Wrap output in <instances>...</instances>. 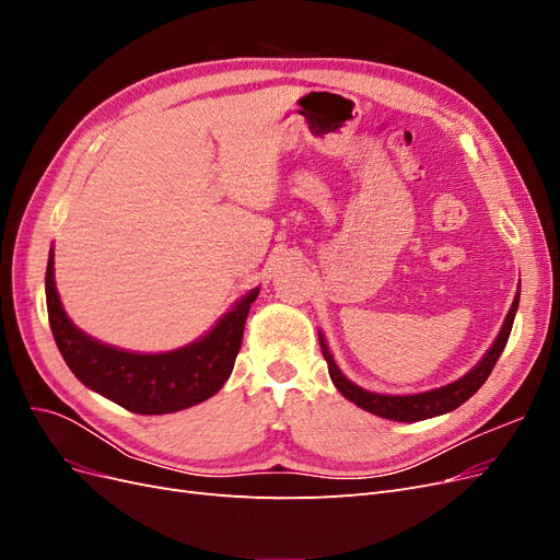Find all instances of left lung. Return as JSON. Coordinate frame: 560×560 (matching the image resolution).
<instances>
[{
    "instance_id": "left-lung-1",
    "label": "left lung",
    "mask_w": 560,
    "mask_h": 560,
    "mask_svg": "<svg viewBox=\"0 0 560 560\" xmlns=\"http://www.w3.org/2000/svg\"><path fill=\"white\" fill-rule=\"evenodd\" d=\"M516 308H518V294L512 303L510 313H506L502 331L498 334L493 348L486 352V358L477 366H474L467 376H463L460 381H455L446 387H436V389H430V393H422V395L389 397V395L366 393V389L350 383L341 374V371H338V366L331 358V352L325 343V338H322V336H319V348H322V354H325V360H327L329 376H331L334 385L338 387V393H341L346 399L354 401L360 406V409L374 413V416H381V418L399 420V422H418V420L434 418V416H442V413H448V411L457 409V406L465 404L486 383V378L490 376V371H493V366L498 364V358L506 346V338H510V334H512Z\"/></svg>"
}]
</instances>
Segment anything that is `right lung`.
Returning a JSON list of instances; mask_svg holds the SVG:
<instances>
[{"mask_svg":"<svg viewBox=\"0 0 560 560\" xmlns=\"http://www.w3.org/2000/svg\"><path fill=\"white\" fill-rule=\"evenodd\" d=\"M252 290L198 343L165 354H135L93 341L65 315L54 282V249L46 266L48 325L72 374L95 393L142 416H161L206 401L231 376L254 299Z\"/></svg>","mask_w":560,"mask_h":560,"instance_id":"right-lung-1","label":"right lung"}]
</instances>
